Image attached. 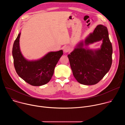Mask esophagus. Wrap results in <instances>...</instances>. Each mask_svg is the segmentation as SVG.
Wrapping results in <instances>:
<instances>
[{
  "instance_id": "esophagus-1",
  "label": "esophagus",
  "mask_w": 125,
  "mask_h": 125,
  "mask_svg": "<svg viewBox=\"0 0 125 125\" xmlns=\"http://www.w3.org/2000/svg\"><path fill=\"white\" fill-rule=\"evenodd\" d=\"M70 47L68 46H66L64 47V48H63V51L65 53L68 52L69 51H70Z\"/></svg>"
}]
</instances>
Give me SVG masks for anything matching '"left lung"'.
<instances>
[{"instance_id": "left-lung-1", "label": "left lung", "mask_w": 125, "mask_h": 125, "mask_svg": "<svg viewBox=\"0 0 125 125\" xmlns=\"http://www.w3.org/2000/svg\"><path fill=\"white\" fill-rule=\"evenodd\" d=\"M103 41L100 49L83 48L94 42ZM112 46L106 27L98 25L93 33L79 43L68 55L73 74L76 80L84 85L98 83L109 71L112 63Z\"/></svg>"}]
</instances>
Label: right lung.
<instances>
[{
    "label": "right lung",
    "instance_id": "obj_1",
    "mask_svg": "<svg viewBox=\"0 0 125 125\" xmlns=\"http://www.w3.org/2000/svg\"><path fill=\"white\" fill-rule=\"evenodd\" d=\"M20 32L15 41L12 49L14 65L17 74L33 86H41L51 80L57 62L63 54V50L49 52L41 59L29 61L22 55L20 48Z\"/></svg>",
    "mask_w": 125,
    "mask_h": 125
}]
</instances>
